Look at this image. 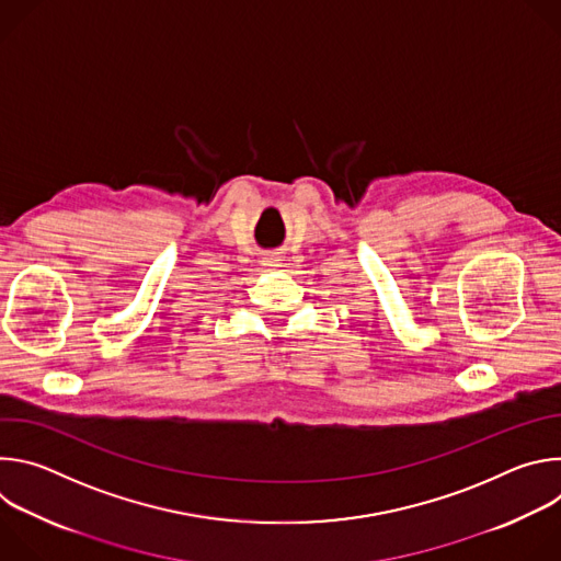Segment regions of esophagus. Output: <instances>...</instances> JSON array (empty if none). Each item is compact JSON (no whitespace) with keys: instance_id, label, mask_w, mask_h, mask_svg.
<instances>
[{"instance_id":"esophagus-1","label":"esophagus","mask_w":561,"mask_h":561,"mask_svg":"<svg viewBox=\"0 0 561 561\" xmlns=\"http://www.w3.org/2000/svg\"><path fill=\"white\" fill-rule=\"evenodd\" d=\"M268 266H273V260H268Z\"/></svg>"}]
</instances>
